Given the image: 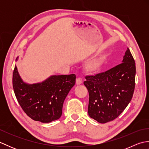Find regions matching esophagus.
<instances>
[{"label":"esophagus","mask_w":149,"mask_h":149,"mask_svg":"<svg viewBox=\"0 0 149 149\" xmlns=\"http://www.w3.org/2000/svg\"><path fill=\"white\" fill-rule=\"evenodd\" d=\"M82 83H83V80H82V79L80 78V77H77L76 79V84L79 85Z\"/></svg>","instance_id":"1"}]
</instances>
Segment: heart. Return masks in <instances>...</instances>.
<instances>
[{"label": "heart", "mask_w": 149, "mask_h": 149, "mask_svg": "<svg viewBox=\"0 0 149 149\" xmlns=\"http://www.w3.org/2000/svg\"><path fill=\"white\" fill-rule=\"evenodd\" d=\"M106 56L105 55H103L91 60V61L88 62L86 65L85 66V69H86V70L88 72H96L99 70L101 66L103 65L104 62L106 61Z\"/></svg>", "instance_id": "b5f03b06"}]
</instances>
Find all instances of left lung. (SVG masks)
Masks as SVG:
<instances>
[{
    "mask_svg": "<svg viewBox=\"0 0 149 149\" xmlns=\"http://www.w3.org/2000/svg\"><path fill=\"white\" fill-rule=\"evenodd\" d=\"M136 65L127 48L122 63L108 70L87 75L84 82L89 93L88 113L98 122L116 118L131 102L135 88Z\"/></svg>",
    "mask_w": 149,
    "mask_h": 149,
    "instance_id": "obj_1",
    "label": "left lung"
}]
</instances>
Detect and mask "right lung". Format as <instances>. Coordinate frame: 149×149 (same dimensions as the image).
Segmentation results:
<instances>
[{
	"mask_svg": "<svg viewBox=\"0 0 149 149\" xmlns=\"http://www.w3.org/2000/svg\"><path fill=\"white\" fill-rule=\"evenodd\" d=\"M75 74L53 75L42 83L27 84L22 81L15 66L13 87L19 104L28 116L35 121L49 123L61 117L63 102L75 85Z\"/></svg>",
	"mask_w": 149,
	"mask_h": 149,
	"instance_id": "add662e5",
	"label": "right lung"
}]
</instances>
